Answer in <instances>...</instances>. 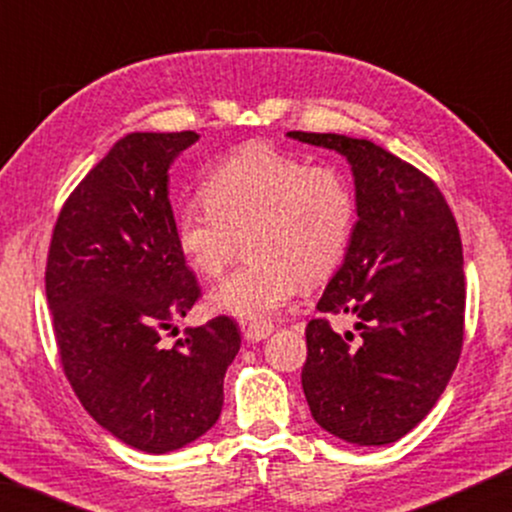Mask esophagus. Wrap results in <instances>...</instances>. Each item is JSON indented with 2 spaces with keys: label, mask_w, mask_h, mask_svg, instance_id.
Returning <instances> with one entry per match:
<instances>
[{
  "label": "esophagus",
  "mask_w": 512,
  "mask_h": 512,
  "mask_svg": "<svg viewBox=\"0 0 512 512\" xmlns=\"http://www.w3.org/2000/svg\"><path fill=\"white\" fill-rule=\"evenodd\" d=\"M272 331H275V326L265 324V321H263V324H242V333L249 342H261V340L268 338Z\"/></svg>",
  "instance_id": "1"
}]
</instances>
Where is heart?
<instances>
[{
  "label": "heart",
  "mask_w": 512,
  "mask_h": 512,
  "mask_svg": "<svg viewBox=\"0 0 512 512\" xmlns=\"http://www.w3.org/2000/svg\"><path fill=\"white\" fill-rule=\"evenodd\" d=\"M356 230V195L328 165H307L268 144H249L216 165L205 198L177 209L174 237L202 277L226 268L247 233V268L209 291L216 312L268 321L298 296L303 279L324 282L345 261Z\"/></svg>",
  "instance_id": "1"
}]
</instances>
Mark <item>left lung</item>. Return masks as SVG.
Segmentation results:
<instances>
[{
    "instance_id": "1",
    "label": "left lung",
    "mask_w": 512,
    "mask_h": 512,
    "mask_svg": "<svg viewBox=\"0 0 512 512\" xmlns=\"http://www.w3.org/2000/svg\"><path fill=\"white\" fill-rule=\"evenodd\" d=\"M352 165L356 230L319 312L354 314L305 328L303 391L321 429L354 445H389L429 415L464 345V251L438 186L368 139L289 132Z\"/></svg>"
}]
</instances>
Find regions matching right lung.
<instances>
[{"label":"right lung","instance_id":"1","mask_svg":"<svg viewBox=\"0 0 512 512\" xmlns=\"http://www.w3.org/2000/svg\"><path fill=\"white\" fill-rule=\"evenodd\" d=\"M198 142L130 132L69 195L53 228L46 298L69 384L97 424L149 454L179 450L216 424L240 352L230 317L165 331L200 298L174 237L167 170Z\"/></svg>","mask_w":512,"mask_h":512}]
</instances>
